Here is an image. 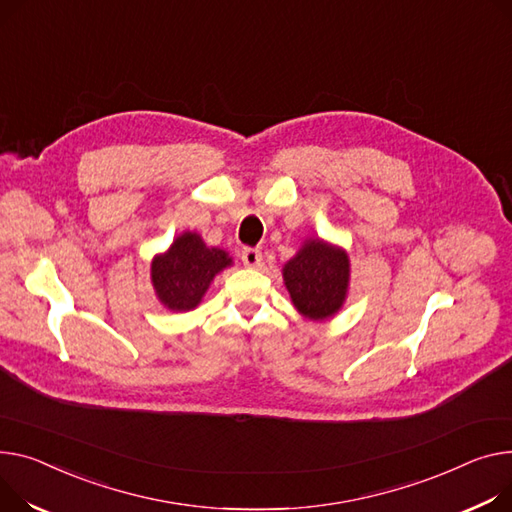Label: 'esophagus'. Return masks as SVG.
<instances>
[{"mask_svg":"<svg viewBox=\"0 0 512 512\" xmlns=\"http://www.w3.org/2000/svg\"><path fill=\"white\" fill-rule=\"evenodd\" d=\"M241 259H243V263H245L247 267H259L261 261H263V255H261L259 249L245 247V249L241 251Z\"/></svg>","mask_w":512,"mask_h":512,"instance_id":"esophagus-1","label":"esophagus"}]
</instances>
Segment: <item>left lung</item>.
<instances>
[{
  "mask_svg": "<svg viewBox=\"0 0 512 512\" xmlns=\"http://www.w3.org/2000/svg\"><path fill=\"white\" fill-rule=\"evenodd\" d=\"M282 274L292 304L306 319L325 321L346 302L350 259L342 247L309 238L284 265Z\"/></svg>",
  "mask_w": 512,
  "mask_h": 512,
  "instance_id": "1",
  "label": "left lung"
}]
</instances>
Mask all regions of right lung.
Returning <instances> with one entry per match:
<instances>
[{
  "instance_id": "obj_1",
  "label": "right lung",
  "mask_w": 512,
  "mask_h": 512,
  "mask_svg": "<svg viewBox=\"0 0 512 512\" xmlns=\"http://www.w3.org/2000/svg\"><path fill=\"white\" fill-rule=\"evenodd\" d=\"M232 257L218 247H208L197 232L179 234L166 253L152 259V286L168 311H193Z\"/></svg>"
}]
</instances>
